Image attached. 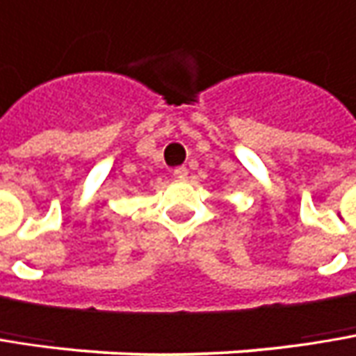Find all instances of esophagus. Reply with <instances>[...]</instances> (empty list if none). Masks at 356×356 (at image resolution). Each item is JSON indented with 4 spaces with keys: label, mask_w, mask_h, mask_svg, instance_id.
I'll return each mask as SVG.
<instances>
[{
    "label": "esophagus",
    "mask_w": 356,
    "mask_h": 356,
    "mask_svg": "<svg viewBox=\"0 0 356 356\" xmlns=\"http://www.w3.org/2000/svg\"><path fill=\"white\" fill-rule=\"evenodd\" d=\"M174 178L180 180V182H184V180L188 178V168H184V165L176 168V170H174Z\"/></svg>",
    "instance_id": "esophagus-1"
}]
</instances>
